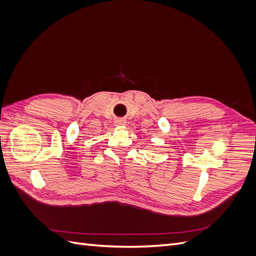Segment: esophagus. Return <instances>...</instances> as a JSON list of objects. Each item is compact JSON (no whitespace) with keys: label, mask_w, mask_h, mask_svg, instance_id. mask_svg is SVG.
Returning <instances> with one entry per match:
<instances>
[{"label":"esophagus","mask_w":256,"mask_h":256,"mask_svg":"<svg viewBox=\"0 0 256 256\" xmlns=\"http://www.w3.org/2000/svg\"><path fill=\"white\" fill-rule=\"evenodd\" d=\"M126 120H116L115 122H114V125L115 126H118V127H122V126H125L126 125Z\"/></svg>","instance_id":"1"}]
</instances>
